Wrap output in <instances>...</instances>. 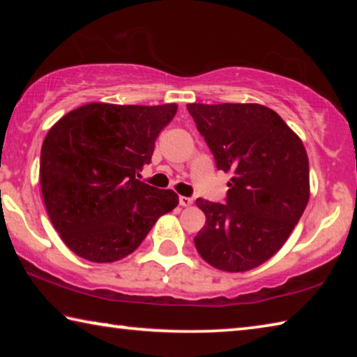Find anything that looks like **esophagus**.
Listing matches in <instances>:
<instances>
[{
  "mask_svg": "<svg viewBox=\"0 0 357 357\" xmlns=\"http://www.w3.org/2000/svg\"><path fill=\"white\" fill-rule=\"evenodd\" d=\"M179 204H181V206H184V208L190 206L192 198H189V197H179Z\"/></svg>",
  "mask_w": 357,
  "mask_h": 357,
  "instance_id": "esophagus-1",
  "label": "esophagus"
}]
</instances>
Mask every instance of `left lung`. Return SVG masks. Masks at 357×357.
<instances>
[{
	"label": "left lung",
	"instance_id": "obj_1",
	"mask_svg": "<svg viewBox=\"0 0 357 357\" xmlns=\"http://www.w3.org/2000/svg\"><path fill=\"white\" fill-rule=\"evenodd\" d=\"M219 170L231 173L227 202L197 198L206 223L193 239L204 261L244 273L274 257L309 203V159L301 138L259 104H189Z\"/></svg>",
	"mask_w": 357,
	"mask_h": 357
}]
</instances>
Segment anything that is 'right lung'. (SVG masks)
I'll return each mask as SVG.
<instances>
[{
  "label": "right lung",
  "mask_w": 357,
  "mask_h": 357,
  "mask_svg": "<svg viewBox=\"0 0 357 357\" xmlns=\"http://www.w3.org/2000/svg\"><path fill=\"white\" fill-rule=\"evenodd\" d=\"M176 104H88L58 121L40 149V189L48 217L69 249L113 263L178 206L173 190L138 181Z\"/></svg>",
  "instance_id": "obj_1"
}]
</instances>
